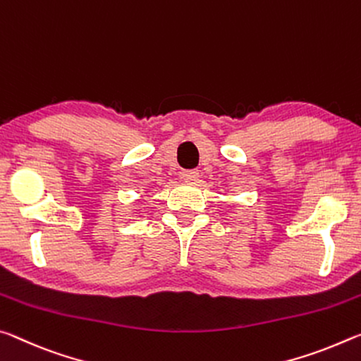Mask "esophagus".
<instances>
[{
	"instance_id": "1",
	"label": "esophagus",
	"mask_w": 361,
	"mask_h": 361,
	"mask_svg": "<svg viewBox=\"0 0 361 361\" xmlns=\"http://www.w3.org/2000/svg\"><path fill=\"white\" fill-rule=\"evenodd\" d=\"M198 177H200V173H198V171H195V169L193 171H184V173H182V179L188 182V184H193V182H197Z\"/></svg>"
}]
</instances>
